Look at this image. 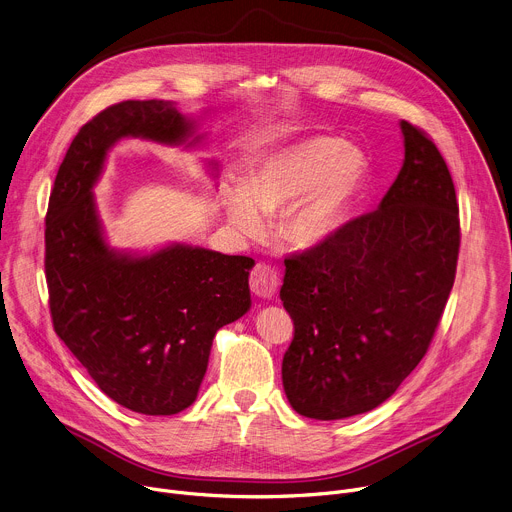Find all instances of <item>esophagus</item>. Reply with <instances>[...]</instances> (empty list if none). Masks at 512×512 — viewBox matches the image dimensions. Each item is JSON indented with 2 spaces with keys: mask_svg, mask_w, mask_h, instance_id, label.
<instances>
[{
  "mask_svg": "<svg viewBox=\"0 0 512 512\" xmlns=\"http://www.w3.org/2000/svg\"><path fill=\"white\" fill-rule=\"evenodd\" d=\"M249 281H251V289H253L255 296L271 298V296H275V291L279 289L281 277H279V271L273 265L261 261L251 271V279Z\"/></svg>",
  "mask_w": 512,
  "mask_h": 512,
  "instance_id": "1",
  "label": "esophagus"
}]
</instances>
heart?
I'll return each instance as SVG.
<instances>
[{"instance_id":"b5f03b06","label":"heart","mask_w":512,"mask_h":512,"mask_svg":"<svg viewBox=\"0 0 512 512\" xmlns=\"http://www.w3.org/2000/svg\"><path fill=\"white\" fill-rule=\"evenodd\" d=\"M369 162L360 150L332 135H312L265 156L251 168L243 188L223 190V208L245 237L263 229L262 214L283 210L277 233L302 249L332 239L360 198Z\"/></svg>"}]
</instances>
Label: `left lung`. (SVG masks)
Returning <instances> with one entry per match:
<instances>
[{
    "instance_id": "8db88e82",
    "label": "left lung",
    "mask_w": 512,
    "mask_h": 512,
    "mask_svg": "<svg viewBox=\"0 0 512 512\" xmlns=\"http://www.w3.org/2000/svg\"><path fill=\"white\" fill-rule=\"evenodd\" d=\"M403 168L379 208L326 243L285 257L279 291L294 320L281 379L310 419L387 401L425 356L456 279L460 216L452 174L409 121Z\"/></svg>"
}]
</instances>
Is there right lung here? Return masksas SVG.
<instances>
[{"mask_svg": "<svg viewBox=\"0 0 512 512\" xmlns=\"http://www.w3.org/2000/svg\"><path fill=\"white\" fill-rule=\"evenodd\" d=\"M192 131L170 101L111 105L72 139L48 200L44 269L54 332L107 397L143 415L190 407L214 334L251 308V257L188 245L131 257L103 239L93 186L111 145L123 137L178 145Z\"/></svg>", "mask_w": 512, "mask_h": 512, "instance_id": "obj_1", "label": "right lung"}]
</instances>
